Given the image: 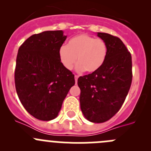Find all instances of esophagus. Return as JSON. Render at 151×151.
Wrapping results in <instances>:
<instances>
[{
	"label": "esophagus",
	"instance_id": "34e87169",
	"mask_svg": "<svg viewBox=\"0 0 151 151\" xmlns=\"http://www.w3.org/2000/svg\"><path fill=\"white\" fill-rule=\"evenodd\" d=\"M74 78H75V82H76V83H77V80H78V78H79V76L75 75V76H74Z\"/></svg>",
	"mask_w": 151,
	"mask_h": 151
}]
</instances>
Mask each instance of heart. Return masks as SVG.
<instances>
[{"instance_id": "obj_1", "label": "heart", "mask_w": 151, "mask_h": 151, "mask_svg": "<svg viewBox=\"0 0 151 151\" xmlns=\"http://www.w3.org/2000/svg\"><path fill=\"white\" fill-rule=\"evenodd\" d=\"M107 55V47L101 39H96L87 34H80L71 38L68 45L59 50V57L63 66L72 69L77 62L76 69L93 73L103 66Z\"/></svg>"}]
</instances>
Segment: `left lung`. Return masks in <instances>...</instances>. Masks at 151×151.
Instances as JSON below:
<instances>
[{"mask_svg":"<svg viewBox=\"0 0 151 151\" xmlns=\"http://www.w3.org/2000/svg\"><path fill=\"white\" fill-rule=\"evenodd\" d=\"M107 47L106 60L100 69L80 77V108L93 123H104L121 109L132 80V55L122 41L109 33H97Z\"/></svg>","mask_w":151,"mask_h":151,"instance_id":"8db88e82","label":"left lung"}]
</instances>
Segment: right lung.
<instances>
[{"label":"right lung","mask_w":151,"mask_h":151,"mask_svg":"<svg viewBox=\"0 0 151 151\" xmlns=\"http://www.w3.org/2000/svg\"><path fill=\"white\" fill-rule=\"evenodd\" d=\"M63 30L30 36L18 50L14 73L17 93L27 112L41 121L58 115L74 75L66 69L59 50L66 39Z\"/></svg>","instance_id":"1"}]
</instances>
